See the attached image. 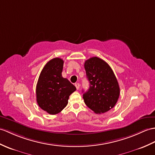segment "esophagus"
Returning <instances> with one entry per match:
<instances>
[{"instance_id": "34e87169", "label": "esophagus", "mask_w": 155, "mask_h": 155, "mask_svg": "<svg viewBox=\"0 0 155 155\" xmlns=\"http://www.w3.org/2000/svg\"><path fill=\"white\" fill-rule=\"evenodd\" d=\"M80 84H79V83H76V84H75V86H76V88H77V90H78L79 89V88H80Z\"/></svg>"}]
</instances>
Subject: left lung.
I'll return each mask as SVG.
<instances>
[{"label": "left lung", "instance_id": "8db88e82", "mask_svg": "<svg viewBox=\"0 0 155 155\" xmlns=\"http://www.w3.org/2000/svg\"><path fill=\"white\" fill-rule=\"evenodd\" d=\"M89 89L83 94L84 103L96 114H103L116 105L120 86L112 69L106 61L97 57L84 62Z\"/></svg>", "mask_w": 155, "mask_h": 155}]
</instances>
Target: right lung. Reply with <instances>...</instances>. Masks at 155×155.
I'll use <instances>...</instances> for the list:
<instances>
[{"label": "right lung", "instance_id": "obj_1", "mask_svg": "<svg viewBox=\"0 0 155 155\" xmlns=\"http://www.w3.org/2000/svg\"><path fill=\"white\" fill-rule=\"evenodd\" d=\"M63 63V60L57 57L48 61L36 86L38 106L51 115L61 112L67 105L69 96L76 91V87L62 77Z\"/></svg>", "mask_w": 155, "mask_h": 155}]
</instances>
